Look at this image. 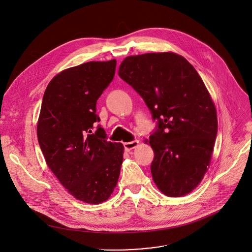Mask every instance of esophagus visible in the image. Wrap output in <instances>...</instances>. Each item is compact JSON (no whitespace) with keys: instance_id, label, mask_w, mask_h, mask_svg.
<instances>
[{"instance_id":"obj_1","label":"esophagus","mask_w":252,"mask_h":252,"mask_svg":"<svg viewBox=\"0 0 252 252\" xmlns=\"http://www.w3.org/2000/svg\"><path fill=\"white\" fill-rule=\"evenodd\" d=\"M138 145H139V141L135 140V141H132L129 143H124V148L126 151H131V150L135 149L136 147H138Z\"/></svg>"}]
</instances>
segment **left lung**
<instances>
[{
	"label": "left lung",
	"mask_w": 252,
	"mask_h": 252,
	"mask_svg": "<svg viewBox=\"0 0 252 252\" xmlns=\"http://www.w3.org/2000/svg\"><path fill=\"white\" fill-rule=\"evenodd\" d=\"M119 77L145 100L157 126L150 136L151 171L168 196H182L202 180L217 136V115L194 67L173 53L126 58Z\"/></svg>",
	"instance_id": "1"
}]
</instances>
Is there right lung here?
Wrapping results in <instances>:
<instances>
[{"instance_id":"add662e5","label":"right lung","mask_w":252,"mask_h":252,"mask_svg":"<svg viewBox=\"0 0 252 252\" xmlns=\"http://www.w3.org/2000/svg\"><path fill=\"white\" fill-rule=\"evenodd\" d=\"M116 61L90 62L63 70L49 83L37 136L48 166L75 198L98 204L116 187L123 145L107 141L96 100L113 80Z\"/></svg>"}]
</instances>
